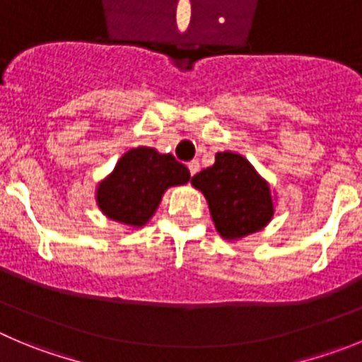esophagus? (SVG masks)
<instances>
[{
	"label": "esophagus",
	"mask_w": 362,
	"mask_h": 362,
	"mask_svg": "<svg viewBox=\"0 0 362 362\" xmlns=\"http://www.w3.org/2000/svg\"><path fill=\"white\" fill-rule=\"evenodd\" d=\"M187 168H189V173H191L192 177H194V175H197L198 171H200V162H198V160H191L187 164Z\"/></svg>",
	"instance_id": "34e87169"
}]
</instances>
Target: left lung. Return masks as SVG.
<instances>
[{"mask_svg":"<svg viewBox=\"0 0 362 362\" xmlns=\"http://www.w3.org/2000/svg\"><path fill=\"white\" fill-rule=\"evenodd\" d=\"M209 204L216 230L227 241H239L262 230L275 214L276 197L252 162L234 151H219L216 162L191 178Z\"/></svg>","mask_w":362,"mask_h":362,"instance_id":"8db88e82","label":"left lung"}]
</instances>
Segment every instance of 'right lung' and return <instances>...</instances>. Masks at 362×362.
<instances>
[{
	"instance_id": "right-lung-1",
	"label": "right lung",
	"mask_w": 362,
	"mask_h": 362,
	"mask_svg": "<svg viewBox=\"0 0 362 362\" xmlns=\"http://www.w3.org/2000/svg\"><path fill=\"white\" fill-rule=\"evenodd\" d=\"M189 180V170L171 153H158L148 146L132 148L98 182L96 204L109 219L137 230L153 218L168 189Z\"/></svg>"
}]
</instances>
